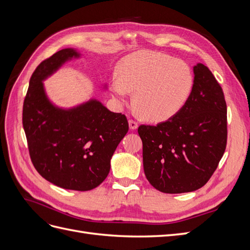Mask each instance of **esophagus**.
<instances>
[{
    "mask_svg": "<svg viewBox=\"0 0 250 250\" xmlns=\"http://www.w3.org/2000/svg\"><path fill=\"white\" fill-rule=\"evenodd\" d=\"M128 123H129V128L131 130H135L138 128V123L135 122V121L129 120V121H128Z\"/></svg>",
    "mask_w": 250,
    "mask_h": 250,
    "instance_id": "esophagus-1",
    "label": "esophagus"
}]
</instances>
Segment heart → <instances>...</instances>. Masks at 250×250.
I'll return each instance as SVG.
<instances>
[{
    "instance_id": "b5f03b06",
    "label": "heart",
    "mask_w": 250,
    "mask_h": 250,
    "mask_svg": "<svg viewBox=\"0 0 250 250\" xmlns=\"http://www.w3.org/2000/svg\"><path fill=\"white\" fill-rule=\"evenodd\" d=\"M109 87L122 101L134 92L133 102L141 115L162 122L185 106L194 87V74L184 60L143 50L120 60Z\"/></svg>"
}]
</instances>
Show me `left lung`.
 I'll return each instance as SVG.
<instances>
[{"instance_id": "left-lung-1", "label": "left lung", "mask_w": 250, "mask_h": 250, "mask_svg": "<svg viewBox=\"0 0 250 250\" xmlns=\"http://www.w3.org/2000/svg\"><path fill=\"white\" fill-rule=\"evenodd\" d=\"M194 87L175 116L156 126L141 125L144 172L151 186L168 194L206 185L223 156L228 140L226 102L208 67H193Z\"/></svg>"}]
</instances>
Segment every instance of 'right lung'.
<instances>
[{
  "label": "right lung",
  "mask_w": 250,
  "mask_h": 250,
  "mask_svg": "<svg viewBox=\"0 0 250 250\" xmlns=\"http://www.w3.org/2000/svg\"><path fill=\"white\" fill-rule=\"evenodd\" d=\"M80 57L79 51L66 48L36 67L22 106V126L32 164L44 179L66 190L89 191L107 177L128 122L97 99L70 108L49 99L42 81Z\"/></svg>",
  "instance_id": "obj_1"
}]
</instances>
